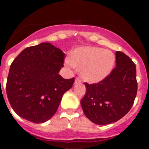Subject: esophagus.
I'll use <instances>...</instances> for the list:
<instances>
[{
  "label": "esophagus",
  "instance_id": "esophagus-1",
  "mask_svg": "<svg viewBox=\"0 0 149 149\" xmlns=\"http://www.w3.org/2000/svg\"><path fill=\"white\" fill-rule=\"evenodd\" d=\"M80 83H81V79L78 78V77H76L75 81H74V84H80Z\"/></svg>",
  "mask_w": 149,
  "mask_h": 149
}]
</instances>
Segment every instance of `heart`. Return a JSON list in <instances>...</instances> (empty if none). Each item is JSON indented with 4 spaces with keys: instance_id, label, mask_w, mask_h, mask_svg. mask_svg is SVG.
Masks as SVG:
<instances>
[{
    "instance_id": "obj_1",
    "label": "heart",
    "mask_w": 149,
    "mask_h": 149,
    "mask_svg": "<svg viewBox=\"0 0 149 149\" xmlns=\"http://www.w3.org/2000/svg\"><path fill=\"white\" fill-rule=\"evenodd\" d=\"M115 56L111 51L96 47H84L75 49L67 60V64L81 66L80 74L84 81L98 83L111 72Z\"/></svg>"
}]
</instances>
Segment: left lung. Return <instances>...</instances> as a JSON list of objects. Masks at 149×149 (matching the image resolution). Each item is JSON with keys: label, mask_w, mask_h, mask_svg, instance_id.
<instances>
[{"label": "left lung", "mask_w": 149, "mask_h": 149, "mask_svg": "<svg viewBox=\"0 0 149 149\" xmlns=\"http://www.w3.org/2000/svg\"><path fill=\"white\" fill-rule=\"evenodd\" d=\"M116 66L97 84L85 83L86 92L81 104L84 114L93 123L104 125L125 116L137 93L136 65L128 56L116 52Z\"/></svg>", "instance_id": "left-lung-1"}]
</instances>
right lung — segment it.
Returning <instances> with one entry per match:
<instances>
[{
  "instance_id": "right-lung-1",
  "label": "right lung",
  "mask_w": 149,
  "mask_h": 149,
  "mask_svg": "<svg viewBox=\"0 0 149 149\" xmlns=\"http://www.w3.org/2000/svg\"><path fill=\"white\" fill-rule=\"evenodd\" d=\"M65 54L48 42L25 48L10 65L6 81L7 98L23 119L43 123L56 113L63 94L74 77L64 79L59 72Z\"/></svg>"
}]
</instances>
